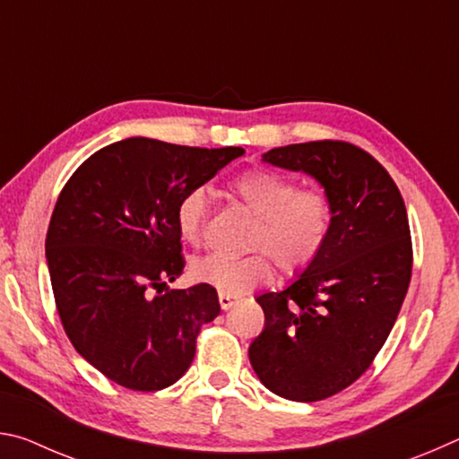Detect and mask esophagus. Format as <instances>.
<instances>
[{
  "label": "esophagus",
  "instance_id": "esophagus-1",
  "mask_svg": "<svg viewBox=\"0 0 459 459\" xmlns=\"http://www.w3.org/2000/svg\"><path fill=\"white\" fill-rule=\"evenodd\" d=\"M219 304H221L222 309H229V307H232V306L237 304V298H235V295H229V293L219 291Z\"/></svg>",
  "mask_w": 459,
  "mask_h": 459
}]
</instances>
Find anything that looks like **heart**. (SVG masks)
Listing matches in <instances>:
<instances>
[{
	"label": "heart",
	"instance_id": "obj_1",
	"mask_svg": "<svg viewBox=\"0 0 459 459\" xmlns=\"http://www.w3.org/2000/svg\"><path fill=\"white\" fill-rule=\"evenodd\" d=\"M230 190L255 214L245 257L206 255L190 265V275L229 295L251 291L273 279V260L285 275L306 271L322 253L332 229V202L322 190H299L298 184L271 169H248ZM208 196L204 188L184 194L176 208V227L190 245L204 235Z\"/></svg>",
	"mask_w": 459,
	"mask_h": 459
}]
</instances>
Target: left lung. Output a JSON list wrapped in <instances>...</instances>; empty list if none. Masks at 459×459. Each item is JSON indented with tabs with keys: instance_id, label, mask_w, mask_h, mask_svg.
Returning a JSON list of instances; mask_svg holds the SVG:
<instances>
[{
	"instance_id": "obj_1",
	"label": "left lung",
	"mask_w": 459,
	"mask_h": 459,
	"mask_svg": "<svg viewBox=\"0 0 459 459\" xmlns=\"http://www.w3.org/2000/svg\"><path fill=\"white\" fill-rule=\"evenodd\" d=\"M263 161L314 178L333 214L312 265L255 298L265 328L248 360L279 397L322 401L370 367L397 320L413 267L405 202L372 155L344 142L275 147Z\"/></svg>"
}]
</instances>
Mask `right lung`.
<instances>
[{
  "label": "right lung",
  "mask_w": 459,
  "mask_h": 459,
  "mask_svg": "<svg viewBox=\"0 0 459 459\" xmlns=\"http://www.w3.org/2000/svg\"><path fill=\"white\" fill-rule=\"evenodd\" d=\"M243 153L129 137L92 153L60 192L46 235L54 299L76 352L113 383L161 391L190 368L221 304L208 283L168 287L184 271L176 208Z\"/></svg>",
  "instance_id": "add662e5"
}]
</instances>
